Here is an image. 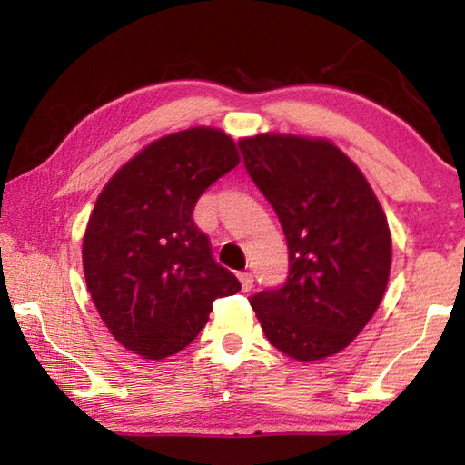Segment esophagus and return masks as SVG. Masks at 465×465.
<instances>
[{"label": "esophagus", "mask_w": 465, "mask_h": 465, "mask_svg": "<svg viewBox=\"0 0 465 465\" xmlns=\"http://www.w3.org/2000/svg\"><path fill=\"white\" fill-rule=\"evenodd\" d=\"M240 282H242V291L243 293H248L254 287V277H252L250 272H240Z\"/></svg>", "instance_id": "34e87169"}]
</instances>
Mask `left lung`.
Returning a JSON list of instances; mask_svg holds the SVG:
<instances>
[{
  "label": "left lung",
  "mask_w": 465,
  "mask_h": 465,
  "mask_svg": "<svg viewBox=\"0 0 465 465\" xmlns=\"http://www.w3.org/2000/svg\"><path fill=\"white\" fill-rule=\"evenodd\" d=\"M238 147L289 248L285 282L252 295V310L285 355H334L365 328L385 293L388 219L359 168L324 139L269 133Z\"/></svg>",
  "instance_id": "8db88e82"
}]
</instances>
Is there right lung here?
<instances>
[{"label":"right lung","mask_w":465,"mask_h":465,"mask_svg":"<svg viewBox=\"0 0 465 465\" xmlns=\"http://www.w3.org/2000/svg\"><path fill=\"white\" fill-rule=\"evenodd\" d=\"M238 163L225 133L180 131L124 163L98 196L84 235L85 282L113 336L143 359L183 351L215 299L242 289L193 219L201 194Z\"/></svg>","instance_id":"right-lung-1"}]
</instances>
